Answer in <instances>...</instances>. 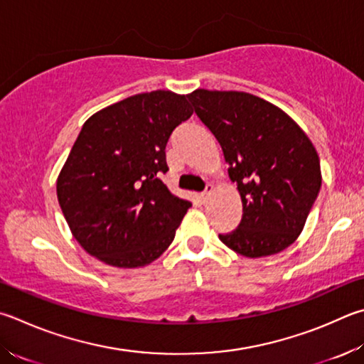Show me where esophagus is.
<instances>
[{"label": "esophagus", "mask_w": 364, "mask_h": 364, "mask_svg": "<svg viewBox=\"0 0 364 364\" xmlns=\"http://www.w3.org/2000/svg\"><path fill=\"white\" fill-rule=\"evenodd\" d=\"M213 193V184H207V189L203 191V193L199 196L200 197V202H207L208 200V197H210V194Z\"/></svg>", "instance_id": "34e87169"}]
</instances>
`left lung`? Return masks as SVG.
<instances>
[{
	"instance_id": "8db88e82",
	"label": "left lung",
	"mask_w": 364,
	"mask_h": 364,
	"mask_svg": "<svg viewBox=\"0 0 364 364\" xmlns=\"http://www.w3.org/2000/svg\"><path fill=\"white\" fill-rule=\"evenodd\" d=\"M196 114L220 143L243 205L224 245L247 257L280 253L302 232L321 188L312 141L287 113L247 92L197 89Z\"/></svg>"
}]
</instances>
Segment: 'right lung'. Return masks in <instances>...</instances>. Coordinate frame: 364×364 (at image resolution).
Segmentation results:
<instances>
[{
    "label": "right lung",
    "mask_w": 364,
    "mask_h": 364,
    "mask_svg": "<svg viewBox=\"0 0 364 364\" xmlns=\"http://www.w3.org/2000/svg\"><path fill=\"white\" fill-rule=\"evenodd\" d=\"M193 116L186 95L138 94L84 122L57 178V199L75 239L114 267H141L175 239L191 207L170 193L165 146Z\"/></svg>",
    "instance_id": "right-lung-1"
}]
</instances>
